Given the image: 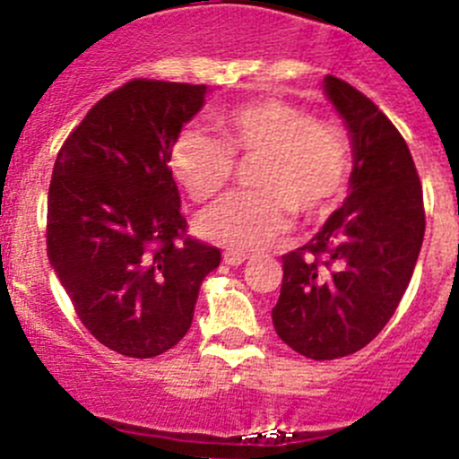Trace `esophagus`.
I'll return each instance as SVG.
<instances>
[{"mask_svg": "<svg viewBox=\"0 0 459 459\" xmlns=\"http://www.w3.org/2000/svg\"><path fill=\"white\" fill-rule=\"evenodd\" d=\"M244 260H249V254H244V251H235V249L224 251V263L226 264H233V267H238V264H242Z\"/></svg>", "mask_w": 459, "mask_h": 459, "instance_id": "esophagus-1", "label": "esophagus"}]
</instances>
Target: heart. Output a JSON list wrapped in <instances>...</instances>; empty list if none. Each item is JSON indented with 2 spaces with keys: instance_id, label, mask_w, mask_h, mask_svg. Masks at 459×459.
<instances>
[{
  "instance_id": "heart-1",
  "label": "heart",
  "mask_w": 459,
  "mask_h": 459,
  "mask_svg": "<svg viewBox=\"0 0 459 459\" xmlns=\"http://www.w3.org/2000/svg\"><path fill=\"white\" fill-rule=\"evenodd\" d=\"M220 138L187 126L169 144V169L195 204L215 199L235 174V158L255 160L251 192H235L204 212L199 233L235 251L260 249L301 220H319L349 192V133L306 106L260 97L215 115Z\"/></svg>"
}]
</instances>
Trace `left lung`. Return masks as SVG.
I'll list each match as a JSON object with an SVG mask.
<instances>
[{"instance_id":"8db88e82","label":"left lung","mask_w":459,"mask_h":459,"mask_svg":"<svg viewBox=\"0 0 459 459\" xmlns=\"http://www.w3.org/2000/svg\"><path fill=\"white\" fill-rule=\"evenodd\" d=\"M326 94L353 140L351 195L324 229L282 255L273 328L310 359L365 349L385 328L412 278L426 210L412 153L374 101L337 76Z\"/></svg>"}]
</instances>
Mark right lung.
Wrapping results in <instances>:
<instances>
[{
    "label": "right lung",
    "instance_id": "1",
    "mask_svg": "<svg viewBox=\"0 0 459 459\" xmlns=\"http://www.w3.org/2000/svg\"><path fill=\"white\" fill-rule=\"evenodd\" d=\"M205 85L133 79L88 110L56 156L47 255L81 324L126 358H156L190 331L221 251L187 235L169 144Z\"/></svg>",
    "mask_w": 459,
    "mask_h": 459
}]
</instances>
